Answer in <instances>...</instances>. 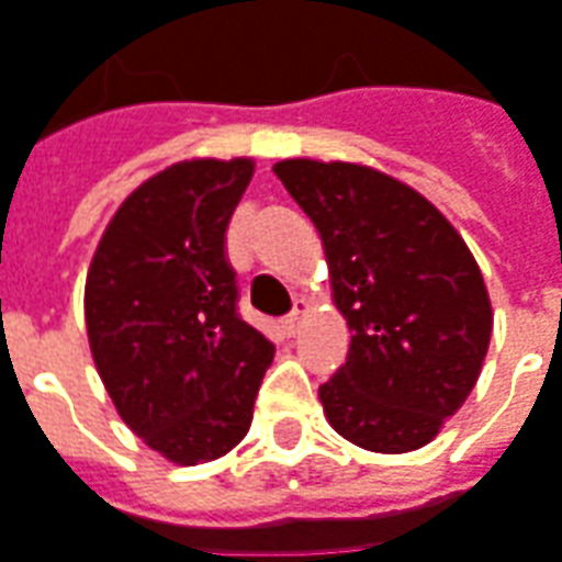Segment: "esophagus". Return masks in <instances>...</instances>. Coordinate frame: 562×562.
I'll use <instances>...</instances> for the list:
<instances>
[{
    "label": "esophagus",
    "instance_id": "obj_1",
    "mask_svg": "<svg viewBox=\"0 0 562 562\" xmlns=\"http://www.w3.org/2000/svg\"><path fill=\"white\" fill-rule=\"evenodd\" d=\"M307 310H310L307 301H304V297H297V301H294L292 313H289V316L282 319V331H285L289 337L297 335V328H301V319L307 316Z\"/></svg>",
    "mask_w": 562,
    "mask_h": 562
}]
</instances>
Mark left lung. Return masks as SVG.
Here are the masks:
<instances>
[{"label":"left lung","mask_w":562,"mask_h":562,"mask_svg":"<svg viewBox=\"0 0 562 562\" xmlns=\"http://www.w3.org/2000/svg\"><path fill=\"white\" fill-rule=\"evenodd\" d=\"M319 231L349 352L319 386L325 419L371 453H407L474 390L493 307L472 249L445 213L395 176L349 160L273 164Z\"/></svg>","instance_id":"left-lung-1"}]
</instances>
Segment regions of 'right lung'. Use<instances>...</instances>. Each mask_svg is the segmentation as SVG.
<instances>
[{"mask_svg": "<svg viewBox=\"0 0 562 562\" xmlns=\"http://www.w3.org/2000/svg\"><path fill=\"white\" fill-rule=\"evenodd\" d=\"M252 158L155 172L109 218L85 282L93 364L117 417L176 465L225 457L252 423L273 344L237 316L225 231Z\"/></svg>", "mask_w": 562, "mask_h": 562, "instance_id": "right-lung-1", "label": "right lung"}]
</instances>
